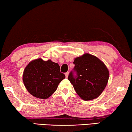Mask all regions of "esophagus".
Masks as SVG:
<instances>
[{"label":"esophagus","mask_w":132,"mask_h":132,"mask_svg":"<svg viewBox=\"0 0 132 132\" xmlns=\"http://www.w3.org/2000/svg\"><path fill=\"white\" fill-rule=\"evenodd\" d=\"M68 74H69V72H67L65 73V75L66 78H67V77H68Z\"/></svg>","instance_id":"obj_1"}]
</instances>
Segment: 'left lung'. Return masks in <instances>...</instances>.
<instances>
[{"mask_svg":"<svg viewBox=\"0 0 132 132\" xmlns=\"http://www.w3.org/2000/svg\"><path fill=\"white\" fill-rule=\"evenodd\" d=\"M73 63L75 67L68 79L78 95L85 101L98 98L109 79V71L104 63L89 54L76 58Z\"/></svg>","mask_w":132,"mask_h":132,"instance_id":"8db88e82","label":"left lung"}]
</instances>
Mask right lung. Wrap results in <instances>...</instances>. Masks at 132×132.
<instances>
[{
    "label": "right lung",
    "instance_id": "add662e5",
    "mask_svg": "<svg viewBox=\"0 0 132 132\" xmlns=\"http://www.w3.org/2000/svg\"><path fill=\"white\" fill-rule=\"evenodd\" d=\"M65 78L57 63L38 58L30 62L25 68L23 81L32 95L44 99L55 92L58 84Z\"/></svg>",
    "mask_w": 132,
    "mask_h": 132
}]
</instances>
